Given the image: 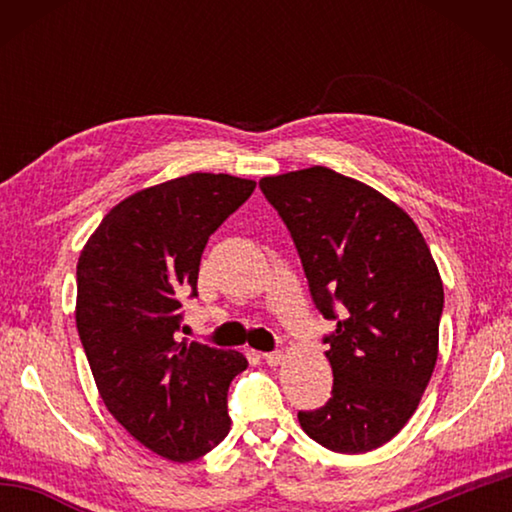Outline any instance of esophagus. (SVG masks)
<instances>
[{"label": "esophagus", "instance_id": "34e87169", "mask_svg": "<svg viewBox=\"0 0 512 512\" xmlns=\"http://www.w3.org/2000/svg\"><path fill=\"white\" fill-rule=\"evenodd\" d=\"M264 361L268 363V366H277V363L282 361V352L280 350H273V352H264L262 354Z\"/></svg>", "mask_w": 512, "mask_h": 512}]
</instances>
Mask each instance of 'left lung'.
I'll list each match as a JSON object with an SVG mask.
<instances>
[{
  "instance_id": "1",
  "label": "left lung",
  "mask_w": 512,
  "mask_h": 512,
  "mask_svg": "<svg viewBox=\"0 0 512 512\" xmlns=\"http://www.w3.org/2000/svg\"><path fill=\"white\" fill-rule=\"evenodd\" d=\"M287 225L311 300L336 329L323 343L332 397L298 411L309 438L363 454L400 433L438 359L445 293L418 225L375 189L327 167L259 180Z\"/></svg>"
}]
</instances>
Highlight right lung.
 <instances>
[{"instance_id": "right-lung-1", "label": "right lung", "mask_w": 512, "mask_h": 512, "mask_svg": "<svg viewBox=\"0 0 512 512\" xmlns=\"http://www.w3.org/2000/svg\"><path fill=\"white\" fill-rule=\"evenodd\" d=\"M253 180L189 173L142 189L103 216L76 266V327L103 404L135 440L187 463L230 431L228 386L248 361L178 343L183 298L216 228Z\"/></svg>"}]
</instances>
